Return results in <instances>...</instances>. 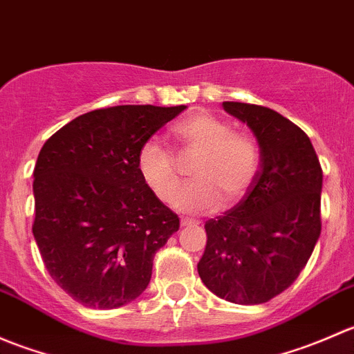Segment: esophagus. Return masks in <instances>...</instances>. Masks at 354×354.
<instances>
[{"mask_svg": "<svg viewBox=\"0 0 354 354\" xmlns=\"http://www.w3.org/2000/svg\"><path fill=\"white\" fill-rule=\"evenodd\" d=\"M195 224H198L197 221L188 219V217H183V219H181V226H195Z\"/></svg>", "mask_w": 354, "mask_h": 354, "instance_id": "obj_1", "label": "esophagus"}]
</instances>
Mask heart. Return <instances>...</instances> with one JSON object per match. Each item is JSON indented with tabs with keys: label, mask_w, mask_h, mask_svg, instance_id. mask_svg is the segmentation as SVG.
Segmentation results:
<instances>
[{
	"label": "heart",
	"mask_w": 354,
	"mask_h": 354,
	"mask_svg": "<svg viewBox=\"0 0 354 354\" xmlns=\"http://www.w3.org/2000/svg\"><path fill=\"white\" fill-rule=\"evenodd\" d=\"M171 137L185 156L198 157L192 167L194 183L180 187L176 159L156 142H145L137 156L142 180L162 202H172L187 214L216 210L221 198L234 202L243 197L259 174L260 149L252 137L234 133L230 121L198 111L171 128Z\"/></svg>",
	"instance_id": "obj_1"
}]
</instances>
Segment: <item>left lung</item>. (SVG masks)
Segmentation results:
<instances>
[{
  "label": "left lung",
  "mask_w": 354,
  "mask_h": 354,
  "mask_svg": "<svg viewBox=\"0 0 354 354\" xmlns=\"http://www.w3.org/2000/svg\"><path fill=\"white\" fill-rule=\"evenodd\" d=\"M253 131L260 169L233 209L205 223L197 269L226 301L259 305L295 283L320 236L322 167L308 135L277 111L223 102Z\"/></svg>",
  "instance_id": "8db88e82"
}]
</instances>
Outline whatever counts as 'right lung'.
<instances>
[{"instance_id": "1", "label": "right lung", "mask_w": 354, "mask_h": 354, "mask_svg": "<svg viewBox=\"0 0 354 354\" xmlns=\"http://www.w3.org/2000/svg\"><path fill=\"white\" fill-rule=\"evenodd\" d=\"M187 106H113L46 140L34 167L32 226L55 283L88 308H118L145 291L176 214L142 180V145Z\"/></svg>"}]
</instances>
